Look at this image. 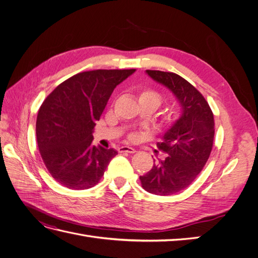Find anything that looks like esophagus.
<instances>
[{"instance_id":"obj_1","label":"esophagus","mask_w":258,"mask_h":258,"mask_svg":"<svg viewBox=\"0 0 258 258\" xmlns=\"http://www.w3.org/2000/svg\"><path fill=\"white\" fill-rule=\"evenodd\" d=\"M118 151L120 153H129V154H134L137 152L134 147H130V146H120Z\"/></svg>"}]
</instances>
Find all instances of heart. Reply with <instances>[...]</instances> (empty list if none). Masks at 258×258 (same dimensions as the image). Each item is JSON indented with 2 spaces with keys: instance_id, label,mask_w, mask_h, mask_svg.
<instances>
[{
  "instance_id": "b5f03b06",
  "label": "heart",
  "mask_w": 258,
  "mask_h": 258,
  "mask_svg": "<svg viewBox=\"0 0 258 258\" xmlns=\"http://www.w3.org/2000/svg\"><path fill=\"white\" fill-rule=\"evenodd\" d=\"M140 98H147V99H151L153 101H155L157 105L160 104V102L162 101V96L158 91L153 90V89H144L143 91H141L140 93Z\"/></svg>"
}]
</instances>
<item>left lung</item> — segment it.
I'll return each instance as SVG.
<instances>
[{
    "label": "left lung",
    "instance_id": "8db88e82",
    "mask_svg": "<svg viewBox=\"0 0 258 258\" xmlns=\"http://www.w3.org/2000/svg\"><path fill=\"white\" fill-rule=\"evenodd\" d=\"M152 80L167 87L177 100L181 116L162 136L158 148L167 154L140 176L143 188L168 196L185 189L204 169L212 151L214 117L204 96L175 73L146 70Z\"/></svg>",
    "mask_w": 258,
    "mask_h": 258
}]
</instances>
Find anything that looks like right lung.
Returning <instances> with one entry per match:
<instances>
[{
	"instance_id": "1",
	"label": "right lung",
	"mask_w": 258,
	"mask_h": 258,
	"mask_svg": "<svg viewBox=\"0 0 258 258\" xmlns=\"http://www.w3.org/2000/svg\"><path fill=\"white\" fill-rule=\"evenodd\" d=\"M136 72L95 70L61 83L45 99L36 118V141L51 176L70 189L93 187L117 155L92 144L100 119L117 85Z\"/></svg>"
}]
</instances>
